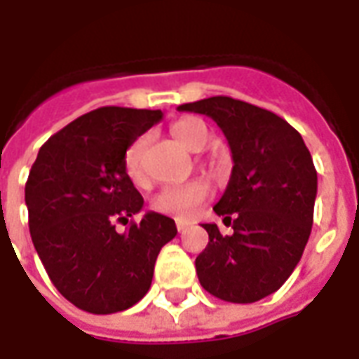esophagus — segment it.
I'll use <instances>...</instances> for the list:
<instances>
[{"label":"esophagus","mask_w":359,"mask_h":359,"mask_svg":"<svg viewBox=\"0 0 359 359\" xmlns=\"http://www.w3.org/2000/svg\"><path fill=\"white\" fill-rule=\"evenodd\" d=\"M190 225V221H177V231H179V233H182V231H184V229H187V226Z\"/></svg>","instance_id":"esophagus-1"}]
</instances>
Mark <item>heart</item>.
<instances>
[{
	"label": "heart",
	"mask_w": 359,
	"mask_h": 359,
	"mask_svg": "<svg viewBox=\"0 0 359 359\" xmlns=\"http://www.w3.org/2000/svg\"><path fill=\"white\" fill-rule=\"evenodd\" d=\"M172 134L175 138L188 148L190 151H202L208 146V128L200 118L188 117L172 125ZM148 146V138L140 136L126 148L125 151V172L134 184L144 187L148 182L146 171H144V149ZM210 196V188L203 182H188L182 187L163 188L161 192L151 202V208L163 215H171L180 221H188L196 215L198 208L202 205Z\"/></svg>",
	"instance_id": "1"
}]
</instances>
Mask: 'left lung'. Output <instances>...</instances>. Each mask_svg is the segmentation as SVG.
I'll return each instance as SVG.
<instances>
[{
  "mask_svg": "<svg viewBox=\"0 0 359 359\" xmlns=\"http://www.w3.org/2000/svg\"><path fill=\"white\" fill-rule=\"evenodd\" d=\"M202 113L223 130L233 172L213 211L233 226L202 225L210 242L196 257L200 285L215 298L252 304L292 275L313 225L317 171L300 133L273 111L229 95L179 105Z\"/></svg>",
  "mask_w": 359,
  "mask_h": 359,
  "instance_id": "obj_1",
  "label": "left lung"
}]
</instances>
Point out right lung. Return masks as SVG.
<instances>
[{
	"label": "right lung",
	"mask_w": 359,
	"mask_h": 359,
	"mask_svg": "<svg viewBox=\"0 0 359 359\" xmlns=\"http://www.w3.org/2000/svg\"><path fill=\"white\" fill-rule=\"evenodd\" d=\"M159 109L100 107L43 144L25 187L28 226L51 283L76 308L107 316L142 300L171 217L148 211L121 234L144 198L125 172V151L159 123Z\"/></svg>",
	"instance_id": "obj_1"
}]
</instances>
